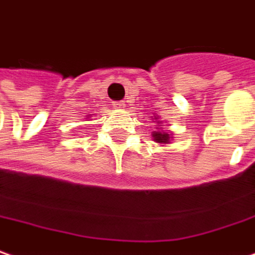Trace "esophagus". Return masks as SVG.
<instances>
[{"mask_svg": "<svg viewBox=\"0 0 255 255\" xmlns=\"http://www.w3.org/2000/svg\"><path fill=\"white\" fill-rule=\"evenodd\" d=\"M113 107L115 110H124L126 108V102L124 101H118V102H114Z\"/></svg>", "mask_w": 255, "mask_h": 255, "instance_id": "34e87169", "label": "esophagus"}]
</instances>
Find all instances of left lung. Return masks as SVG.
<instances>
[{
  "label": "left lung",
  "mask_w": 255,
  "mask_h": 255,
  "mask_svg": "<svg viewBox=\"0 0 255 255\" xmlns=\"http://www.w3.org/2000/svg\"><path fill=\"white\" fill-rule=\"evenodd\" d=\"M154 120H157V118L154 117ZM151 135H153V140L156 142H160V144H167V142H170V140L173 138L172 135H169V134L164 132V131H153Z\"/></svg>",
  "instance_id": "1"
}]
</instances>
